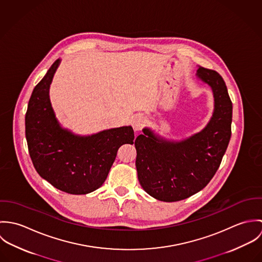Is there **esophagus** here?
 <instances>
[{"label":"esophagus","instance_id":"esophagus-1","mask_svg":"<svg viewBox=\"0 0 262 262\" xmlns=\"http://www.w3.org/2000/svg\"><path fill=\"white\" fill-rule=\"evenodd\" d=\"M145 125V117L141 114L134 116V118L132 119V127L135 131H139L143 128V126Z\"/></svg>","mask_w":262,"mask_h":262}]
</instances>
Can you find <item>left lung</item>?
<instances>
[{"mask_svg":"<svg viewBox=\"0 0 262 262\" xmlns=\"http://www.w3.org/2000/svg\"><path fill=\"white\" fill-rule=\"evenodd\" d=\"M196 76L210 85L214 96V111L206 127L180 141L165 139L145 127L135 140L139 183L158 201H182L206 187L231 138L232 102L224 79L202 67Z\"/></svg>","mask_w":262,"mask_h":262,"instance_id":"left-lung-1","label":"left lung"}]
</instances>
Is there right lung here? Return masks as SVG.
Listing matches in <instances>:
<instances>
[{
    "instance_id": "add662e5",
    "label": "right lung",
    "mask_w": 262,
    "mask_h": 262,
    "mask_svg": "<svg viewBox=\"0 0 262 262\" xmlns=\"http://www.w3.org/2000/svg\"><path fill=\"white\" fill-rule=\"evenodd\" d=\"M59 63L58 58L32 92L25 116L26 140L42 179L68 193L85 194L104 184L120 146L134 143V131L123 126L81 136L62 128L49 98Z\"/></svg>"
}]
</instances>
